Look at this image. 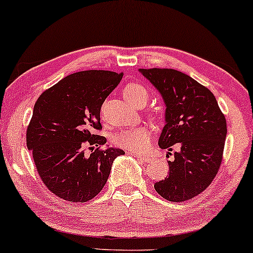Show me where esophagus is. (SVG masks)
<instances>
[{
	"label": "esophagus",
	"mask_w": 253,
	"mask_h": 253,
	"mask_svg": "<svg viewBox=\"0 0 253 253\" xmlns=\"http://www.w3.org/2000/svg\"><path fill=\"white\" fill-rule=\"evenodd\" d=\"M131 154H133L134 157H136L137 159H139L141 162H145V164H148V162L152 161V158L150 157V155H138V154H134V153H131Z\"/></svg>",
	"instance_id": "obj_1"
}]
</instances>
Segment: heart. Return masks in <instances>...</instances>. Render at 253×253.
Returning <instances> with one entry per match:
<instances>
[{"mask_svg": "<svg viewBox=\"0 0 253 253\" xmlns=\"http://www.w3.org/2000/svg\"><path fill=\"white\" fill-rule=\"evenodd\" d=\"M124 98L131 105L139 107L145 105L148 99V93L143 85L137 83L127 84L123 89ZM114 144L123 150L140 153L147 150L151 144V129L147 126H136L122 130L113 137Z\"/></svg>", "mask_w": 253, "mask_h": 253, "instance_id": "heart-1", "label": "heart"}]
</instances>
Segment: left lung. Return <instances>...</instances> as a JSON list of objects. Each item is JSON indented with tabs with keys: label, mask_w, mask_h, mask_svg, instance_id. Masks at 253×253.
<instances>
[{
	"label": "left lung",
	"mask_w": 253,
	"mask_h": 253,
	"mask_svg": "<svg viewBox=\"0 0 253 253\" xmlns=\"http://www.w3.org/2000/svg\"><path fill=\"white\" fill-rule=\"evenodd\" d=\"M139 72L166 105L159 146L171 151L172 145H179L174 160H167L169 175L155 183L154 189L169 202H185L209 188L217 174L227 136L226 119L213 93L190 76L174 69Z\"/></svg>",
	"instance_id": "1"
}]
</instances>
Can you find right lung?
Instances as JSON below:
<instances>
[{
	"mask_svg": "<svg viewBox=\"0 0 253 253\" xmlns=\"http://www.w3.org/2000/svg\"><path fill=\"white\" fill-rule=\"evenodd\" d=\"M123 74L87 70L69 75L37 100L26 131V144L44 185L54 195L74 203H86L98 195L109 177L113 161L126 152L84 147L101 146L105 137L100 109L119 85ZM93 148V147H91Z\"/></svg>",
	"mask_w": 253,
	"mask_h": 253,
	"instance_id": "obj_1",
	"label": "right lung"
}]
</instances>
